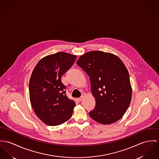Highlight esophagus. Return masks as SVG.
<instances>
[{
    "label": "esophagus",
    "instance_id": "34e87169",
    "mask_svg": "<svg viewBox=\"0 0 159 159\" xmlns=\"http://www.w3.org/2000/svg\"><path fill=\"white\" fill-rule=\"evenodd\" d=\"M82 99H83V97L82 96V97H80V98H77V101L80 102V101H81L82 100Z\"/></svg>",
    "mask_w": 159,
    "mask_h": 159
}]
</instances>
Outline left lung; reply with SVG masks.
Returning <instances> with one entry per match:
<instances>
[{"label": "left lung", "mask_w": 159, "mask_h": 159, "mask_svg": "<svg viewBox=\"0 0 159 159\" xmlns=\"http://www.w3.org/2000/svg\"><path fill=\"white\" fill-rule=\"evenodd\" d=\"M77 64L88 74L96 100L90 117L102 124L121 119L132 98L129 74L121 59L112 53L94 51L80 56Z\"/></svg>", "instance_id": "1"}]
</instances>
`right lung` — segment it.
<instances>
[{
    "label": "right lung",
    "instance_id": "right-lung-1",
    "mask_svg": "<svg viewBox=\"0 0 159 159\" xmlns=\"http://www.w3.org/2000/svg\"><path fill=\"white\" fill-rule=\"evenodd\" d=\"M76 56L59 52L41 59L29 82L31 105L37 116L49 125H58L71 118L75 102L66 94L61 76L74 64Z\"/></svg>",
    "mask_w": 159,
    "mask_h": 159
}]
</instances>
